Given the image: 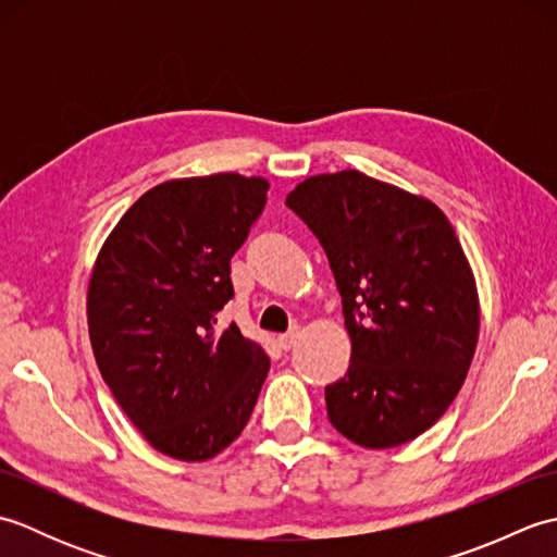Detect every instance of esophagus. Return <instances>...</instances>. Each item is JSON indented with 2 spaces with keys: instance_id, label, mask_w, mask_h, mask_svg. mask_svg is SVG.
<instances>
[{
  "instance_id": "obj_1",
  "label": "esophagus",
  "mask_w": 557,
  "mask_h": 557,
  "mask_svg": "<svg viewBox=\"0 0 557 557\" xmlns=\"http://www.w3.org/2000/svg\"><path fill=\"white\" fill-rule=\"evenodd\" d=\"M297 339H299V330H292V333L282 335L277 342H280V347H282V349L289 351L294 345H297Z\"/></svg>"
}]
</instances>
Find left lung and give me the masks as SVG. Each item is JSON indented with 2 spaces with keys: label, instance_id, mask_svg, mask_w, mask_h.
Segmentation results:
<instances>
[{
  "label": "left lung",
  "instance_id": "left-lung-1",
  "mask_svg": "<svg viewBox=\"0 0 557 557\" xmlns=\"http://www.w3.org/2000/svg\"><path fill=\"white\" fill-rule=\"evenodd\" d=\"M287 208L323 246L351 339L347 373L325 387L330 423L371 449L413 441L459 393L479 337L476 282L453 224L357 170L311 176Z\"/></svg>",
  "mask_w": 557,
  "mask_h": 557
}]
</instances>
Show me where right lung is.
Masks as SVG:
<instances>
[{"mask_svg":"<svg viewBox=\"0 0 557 557\" xmlns=\"http://www.w3.org/2000/svg\"><path fill=\"white\" fill-rule=\"evenodd\" d=\"M265 200L260 176L164 182L124 212L92 268L88 333L102 381L162 455L215 457L256 407L270 359L218 313Z\"/></svg>","mask_w":557,"mask_h":557,"instance_id":"add662e5","label":"right lung"}]
</instances>
